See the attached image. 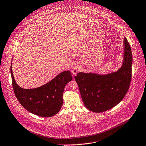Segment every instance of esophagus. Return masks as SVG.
Returning <instances> with one entry per match:
<instances>
[{"label": "esophagus", "mask_w": 146, "mask_h": 146, "mask_svg": "<svg viewBox=\"0 0 146 146\" xmlns=\"http://www.w3.org/2000/svg\"><path fill=\"white\" fill-rule=\"evenodd\" d=\"M78 70H79V69H78V66L77 65H74L72 70V73L73 74H76L78 72Z\"/></svg>", "instance_id": "esophagus-1"}]
</instances>
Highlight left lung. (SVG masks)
<instances>
[{
  "instance_id": "1",
  "label": "left lung",
  "mask_w": 146,
  "mask_h": 146,
  "mask_svg": "<svg viewBox=\"0 0 146 146\" xmlns=\"http://www.w3.org/2000/svg\"><path fill=\"white\" fill-rule=\"evenodd\" d=\"M123 63L117 72L107 75L78 73L74 77L86 107L95 112L109 110L120 102L129 88L131 79L132 54L124 39Z\"/></svg>"
}]
</instances>
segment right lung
Returning a JSON list of instances; mask_svg holds the SVG:
<instances>
[{"instance_id":"right-lung-1","label":"right lung","mask_w":146,"mask_h":146,"mask_svg":"<svg viewBox=\"0 0 146 146\" xmlns=\"http://www.w3.org/2000/svg\"><path fill=\"white\" fill-rule=\"evenodd\" d=\"M10 72L15 96L26 110L42 117L52 116L60 111L64 88L72 80L70 71L63 72L49 83L34 89H24L16 84L11 66Z\"/></svg>"}]
</instances>
